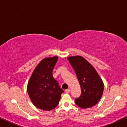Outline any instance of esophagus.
<instances>
[{"label": "esophagus", "instance_id": "1", "mask_svg": "<svg viewBox=\"0 0 127 127\" xmlns=\"http://www.w3.org/2000/svg\"><path fill=\"white\" fill-rule=\"evenodd\" d=\"M65 92H66V93L68 94V93H70V89H66V90H65Z\"/></svg>", "mask_w": 127, "mask_h": 127}]
</instances>
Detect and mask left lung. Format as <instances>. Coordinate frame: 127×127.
I'll return each instance as SVG.
<instances>
[{"label": "left lung", "mask_w": 127, "mask_h": 127, "mask_svg": "<svg viewBox=\"0 0 127 127\" xmlns=\"http://www.w3.org/2000/svg\"><path fill=\"white\" fill-rule=\"evenodd\" d=\"M67 60L74 70L81 90L80 96L75 99V103L83 109L94 106L103 94L102 80L93 66L82 57H70Z\"/></svg>", "instance_id": "obj_1"}]
</instances>
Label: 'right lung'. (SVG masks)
<instances>
[{
	"label": "right lung",
	"mask_w": 127,
	"mask_h": 127,
	"mask_svg": "<svg viewBox=\"0 0 127 127\" xmlns=\"http://www.w3.org/2000/svg\"><path fill=\"white\" fill-rule=\"evenodd\" d=\"M58 58L54 57L43 59L34 70L28 84V93L32 103L43 110L55 108L64 92L53 76Z\"/></svg>",
	"instance_id": "right-lung-1"
}]
</instances>
